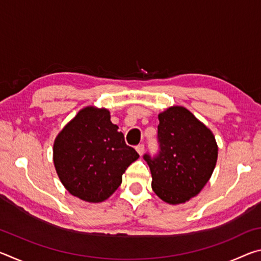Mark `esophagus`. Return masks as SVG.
<instances>
[{"instance_id":"esophagus-1","label":"esophagus","mask_w":261,"mask_h":261,"mask_svg":"<svg viewBox=\"0 0 261 261\" xmlns=\"http://www.w3.org/2000/svg\"><path fill=\"white\" fill-rule=\"evenodd\" d=\"M136 149H137V152L139 153V155H143V154H144V151H145V146H144V144H139L138 146L136 147Z\"/></svg>"}]
</instances>
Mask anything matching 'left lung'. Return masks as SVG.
Listing matches in <instances>:
<instances>
[{
  "instance_id": "8db88e82",
  "label": "left lung",
  "mask_w": 261,
  "mask_h": 261,
  "mask_svg": "<svg viewBox=\"0 0 261 261\" xmlns=\"http://www.w3.org/2000/svg\"><path fill=\"white\" fill-rule=\"evenodd\" d=\"M159 151L145 153L152 189L168 204H182L197 196L213 173L218 145L208 127L184 107L159 114Z\"/></svg>"
}]
</instances>
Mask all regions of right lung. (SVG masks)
Instances as JSON below:
<instances>
[{"instance_id": "obj_1", "label": "right lung", "mask_w": 261, "mask_h": 261, "mask_svg": "<svg viewBox=\"0 0 261 261\" xmlns=\"http://www.w3.org/2000/svg\"><path fill=\"white\" fill-rule=\"evenodd\" d=\"M139 154L110 121L107 109L86 107L60 132L54 165L65 189L88 202H100L116 191L122 175Z\"/></svg>"}]
</instances>
